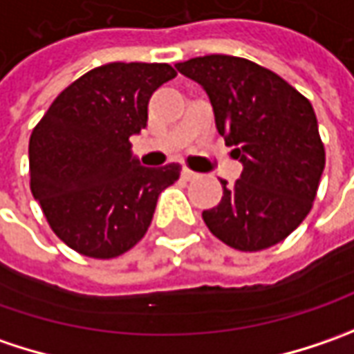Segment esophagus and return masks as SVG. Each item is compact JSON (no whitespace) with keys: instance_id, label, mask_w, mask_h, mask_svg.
Masks as SVG:
<instances>
[{"instance_id":"esophagus-1","label":"esophagus","mask_w":354,"mask_h":354,"mask_svg":"<svg viewBox=\"0 0 354 354\" xmlns=\"http://www.w3.org/2000/svg\"><path fill=\"white\" fill-rule=\"evenodd\" d=\"M182 178H184V180H194V178H198V174L192 172L190 168H182Z\"/></svg>"}]
</instances>
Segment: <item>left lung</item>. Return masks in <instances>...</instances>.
Listing matches in <instances>:
<instances>
[{
  "instance_id": "obj_1",
  "label": "left lung",
  "mask_w": 354,
  "mask_h": 354,
  "mask_svg": "<svg viewBox=\"0 0 354 354\" xmlns=\"http://www.w3.org/2000/svg\"><path fill=\"white\" fill-rule=\"evenodd\" d=\"M176 69L204 86L216 127L243 164L220 204L204 209L207 230L239 252L283 241L313 207L325 147L311 102L273 71L232 55H206Z\"/></svg>"
}]
</instances>
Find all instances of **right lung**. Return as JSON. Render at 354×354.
<instances>
[{"label": "right lung", "mask_w": 354, "mask_h": 354, "mask_svg": "<svg viewBox=\"0 0 354 354\" xmlns=\"http://www.w3.org/2000/svg\"><path fill=\"white\" fill-rule=\"evenodd\" d=\"M174 77L166 63L100 65L71 83L33 129L31 194L71 250L111 259L145 238L182 166H140L129 138L147 127L152 93Z\"/></svg>", "instance_id": "right-lung-1"}]
</instances>
